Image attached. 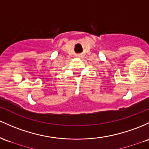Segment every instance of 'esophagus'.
<instances>
[{
  "mask_svg": "<svg viewBox=\"0 0 149 149\" xmlns=\"http://www.w3.org/2000/svg\"><path fill=\"white\" fill-rule=\"evenodd\" d=\"M82 56V55H80V56Z\"/></svg>",
  "mask_w": 149,
  "mask_h": 149,
  "instance_id": "obj_1",
  "label": "esophagus"
}]
</instances>
